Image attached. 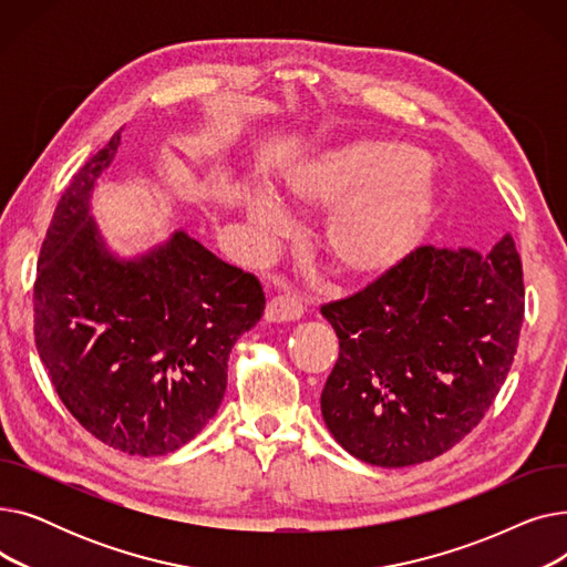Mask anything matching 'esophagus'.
<instances>
[{
    "label": "esophagus",
    "mask_w": 567,
    "mask_h": 567,
    "mask_svg": "<svg viewBox=\"0 0 567 567\" xmlns=\"http://www.w3.org/2000/svg\"><path fill=\"white\" fill-rule=\"evenodd\" d=\"M264 317H266V321H274V323L301 319L303 317V303L296 299V296L280 293V296H276V299L268 301Z\"/></svg>",
    "instance_id": "obj_1"
}]
</instances>
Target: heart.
Segmentation results:
<instances>
[{
  "mask_svg": "<svg viewBox=\"0 0 567 567\" xmlns=\"http://www.w3.org/2000/svg\"><path fill=\"white\" fill-rule=\"evenodd\" d=\"M285 195L301 212L333 208L315 248L342 280L372 278L398 264L434 202L421 152L391 142H359L321 154L289 174ZM246 216L261 241L282 231L280 208L264 195L246 202Z\"/></svg>",
  "mask_w": 567,
  "mask_h": 567,
  "instance_id": "1",
  "label": "heart"
}]
</instances>
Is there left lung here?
Returning <instances> with one entry per match:
<instances>
[{
  "mask_svg": "<svg viewBox=\"0 0 567 567\" xmlns=\"http://www.w3.org/2000/svg\"><path fill=\"white\" fill-rule=\"evenodd\" d=\"M321 315L340 340L321 393L331 434L368 464H421L485 419L511 372L522 259L511 234L489 255L421 246Z\"/></svg>",
  "mask_w": 567,
  "mask_h": 567,
  "instance_id": "left-lung-1",
  "label": "left lung"
}]
</instances>
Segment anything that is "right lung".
<instances>
[{
	"label": "right lung",
	"mask_w": 567,
	"mask_h": 567,
	"mask_svg": "<svg viewBox=\"0 0 567 567\" xmlns=\"http://www.w3.org/2000/svg\"><path fill=\"white\" fill-rule=\"evenodd\" d=\"M122 131L71 178L45 231L34 338L56 395L128 455L182 449L214 419L231 347L264 315L259 280L176 231L140 261L112 259L89 216Z\"/></svg>",
	"instance_id": "right-lung-1"
}]
</instances>
